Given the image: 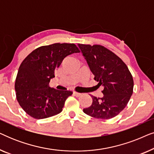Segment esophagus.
<instances>
[{
	"label": "esophagus",
	"instance_id": "obj_1",
	"mask_svg": "<svg viewBox=\"0 0 154 154\" xmlns=\"http://www.w3.org/2000/svg\"><path fill=\"white\" fill-rule=\"evenodd\" d=\"M73 94H74L75 97H80L82 94L79 93V92H73Z\"/></svg>",
	"mask_w": 154,
	"mask_h": 154
}]
</instances>
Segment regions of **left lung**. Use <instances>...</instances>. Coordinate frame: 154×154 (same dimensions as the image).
<instances>
[{"mask_svg":"<svg viewBox=\"0 0 154 154\" xmlns=\"http://www.w3.org/2000/svg\"><path fill=\"white\" fill-rule=\"evenodd\" d=\"M88 66L98 82L104 86L102 98L91 95L92 103L83 112L100 119H111L127 106L133 92L134 81L123 60L112 51L101 45L79 44Z\"/></svg>","mask_w":154,"mask_h":154,"instance_id":"left-lung-1","label":"left lung"}]
</instances>
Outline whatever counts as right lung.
Masks as SVG:
<instances>
[{"mask_svg":"<svg viewBox=\"0 0 154 154\" xmlns=\"http://www.w3.org/2000/svg\"><path fill=\"white\" fill-rule=\"evenodd\" d=\"M80 52L74 43H54L36 48L23 60L14 88L20 106L35 119H43L62 112L71 90L50 87L54 71L66 56Z\"/></svg>","mask_w":154,"mask_h":154,"instance_id":"obj_1","label":"right lung"}]
</instances>
